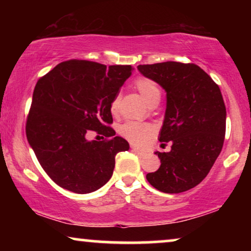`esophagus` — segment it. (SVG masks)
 I'll return each mask as SVG.
<instances>
[{"instance_id":"34e87169","label":"esophagus","mask_w":251,"mask_h":251,"mask_svg":"<svg viewBox=\"0 0 251 251\" xmlns=\"http://www.w3.org/2000/svg\"><path fill=\"white\" fill-rule=\"evenodd\" d=\"M132 152H135L136 154H138L139 156H145V155H146L145 151H142V150H139V149H136V147H132Z\"/></svg>"}]
</instances>
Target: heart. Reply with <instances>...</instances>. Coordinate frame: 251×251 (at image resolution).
<instances>
[{
	"label": "heart",
	"mask_w": 251,
	"mask_h": 251,
	"mask_svg": "<svg viewBox=\"0 0 251 251\" xmlns=\"http://www.w3.org/2000/svg\"><path fill=\"white\" fill-rule=\"evenodd\" d=\"M135 87L138 92L142 96L144 100L149 106H151L154 102L159 101L161 97L160 89L157 87L155 82L150 80V78L146 77H139L137 78L135 82ZM119 97H115L113 99L111 104V112L113 114H116L119 111ZM122 133V136L125 137L135 144L137 146H144L149 143L151 137L153 136L154 130L151 126L144 125V123H138V122H126V125L121 126V130H120Z\"/></svg>",
	"instance_id": "obj_1"
}]
</instances>
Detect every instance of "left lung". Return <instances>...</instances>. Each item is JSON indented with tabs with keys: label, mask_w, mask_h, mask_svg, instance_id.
Instances as JSON below:
<instances>
[{
	"label": "left lung",
	"mask_w": 251,
	"mask_h": 251,
	"mask_svg": "<svg viewBox=\"0 0 251 251\" xmlns=\"http://www.w3.org/2000/svg\"><path fill=\"white\" fill-rule=\"evenodd\" d=\"M137 68L166 91L159 140L173 143L170 152H155L161 166L146 179L163 193L191 190L209 174L224 144L226 107L221 89L195 64L166 61Z\"/></svg>",
	"instance_id": "obj_1"
}]
</instances>
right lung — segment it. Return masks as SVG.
<instances>
[{
  "mask_svg": "<svg viewBox=\"0 0 251 251\" xmlns=\"http://www.w3.org/2000/svg\"><path fill=\"white\" fill-rule=\"evenodd\" d=\"M132 70L73 59L37 81L26 136L44 171L60 187L87 194L111 179L115 155L129 150L128 142L107 126L113 122L111 104ZM89 129L109 139L88 141Z\"/></svg>",
  "mask_w": 251,
  "mask_h": 251,
  "instance_id": "obj_1",
  "label": "right lung"
}]
</instances>
